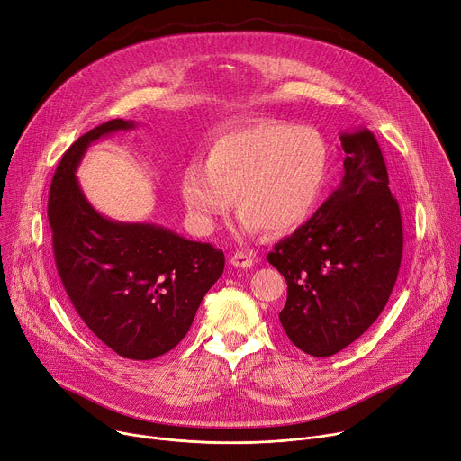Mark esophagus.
<instances>
[{
	"label": "esophagus",
	"instance_id": "1",
	"mask_svg": "<svg viewBox=\"0 0 461 461\" xmlns=\"http://www.w3.org/2000/svg\"><path fill=\"white\" fill-rule=\"evenodd\" d=\"M230 263L237 268H250L254 265V258L252 254L249 252H242V250H237L231 258H230Z\"/></svg>",
	"mask_w": 461,
	"mask_h": 461
}]
</instances>
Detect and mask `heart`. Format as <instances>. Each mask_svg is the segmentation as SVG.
Listing matches in <instances>:
<instances>
[{"mask_svg": "<svg viewBox=\"0 0 461 461\" xmlns=\"http://www.w3.org/2000/svg\"><path fill=\"white\" fill-rule=\"evenodd\" d=\"M328 174L330 149L317 130L267 118L221 131L203 165L181 172L179 191L200 233L217 228L235 198L242 233L284 235L312 217Z\"/></svg>", "mask_w": 461, "mask_h": 461, "instance_id": "obj_1", "label": "heart"}]
</instances>
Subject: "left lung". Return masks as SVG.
Here are the masks:
<instances>
[{
	"mask_svg": "<svg viewBox=\"0 0 461 461\" xmlns=\"http://www.w3.org/2000/svg\"><path fill=\"white\" fill-rule=\"evenodd\" d=\"M341 148L339 189L267 256L287 282L280 322L293 345L315 357L341 352L378 319L404 247L376 137L369 130L343 133Z\"/></svg>",
	"mask_w": 461,
	"mask_h": 461,
	"instance_id": "left-lung-1",
	"label": "left lung"
}]
</instances>
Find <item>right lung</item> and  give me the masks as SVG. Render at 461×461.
<instances>
[{
	"instance_id": "1",
	"label": "right lung",
	"mask_w": 461,
	"mask_h": 461,
	"mask_svg": "<svg viewBox=\"0 0 461 461\" xmlns=\"http://www.w3.org/2000/svg\"><path fill=\"white\" fill-rule=\"evenodd\" d=\"M131 120L81 135L57 165L48 198L53 256L74 310L118 356L153 359L187 335L202 298L224 272V252L153 224L114 222L92 207L76 177L86 148Z\"/></svg>"
}]
</instances>
